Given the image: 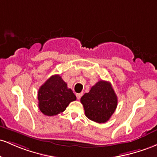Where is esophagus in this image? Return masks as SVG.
<instances>
[{
    "label": "esophagus",
    "mask_w": 157,
    "mask_h": 157,
    "mask_svg": "<svg viewBox=\"0 0 157 157\" xmlns=\"http://www.w3.org/2000/svg\"><path fill=\"white\" fill-rule=\"evenodd\" d=\"M82 93H76V98H77V99H80L81 97H82Z\"/></svg>",
    "instance_id": "obj_1"
}]
</instances>
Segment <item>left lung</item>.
<instances>
[{
  "label": "left lung",
  "mask_w": 157,
  "mask_h": 157,
  "mask_svg": "<svg viewBox=\"0 0 157 157\" xmlns=\"http://www.w3.org/2000/svg\"><path fill=\"white\" fill-rule=\"evenodd\" d=\"M81 102L88 119L95 122L105 123L116 110L118 100L111 84L101 80L81 98Z\"/></svg>",
  "instance_id": "8db88e82"
}]
</instances>
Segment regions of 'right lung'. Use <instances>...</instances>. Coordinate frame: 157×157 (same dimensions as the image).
<instances>
[{
  "label": "right lung",
  "instance_id": "right-lung-1",
  "mask_svg": "<svg viewBox=\"0 0 157 157\" xmlns=\"http://www.w3.org/2000/svg\"><path fill=\"white\" fill-rule=\"evenodd\" d=\"M38 99L40 112L52 117L64 112L70 102L76 100V96L59 75H54L40 86Z\"/></svg>",
  "mask_w": 157,
  "mask_h": 157
}]
</instances>
